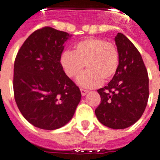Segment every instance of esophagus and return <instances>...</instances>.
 <instances>
[{
	"instance_id": "1",
	"label": "esophagus",
	"mask_w": 160,
	"mask_h": 160,
	"mask_svg": "<svg viewBox=\"0 0 160 160\" xmlns=\"http://www.w3.org/2000/svg\"><path fill=\"white\" fill-rule=\"evenodd\" d=\"M80 91H81V93L82 96H85L88 93V90L84 89V88H81V89H80Z\"/></svg>"
}]
</instances>
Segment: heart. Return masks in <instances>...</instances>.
Masks as SVG:
<instances>
[{"label": "heart", "instance_id": "heart-1", "mask_svg": "<svg viewBox=\"0 0 160 160\" xmlns=\"http://www.w3.org/2000/svg\"><path fill=\"white\" fill-rule=\"evenodd\" d=\"M66 75L78 78V83L83 88L98 86L101 81L108 82L115 77L119 68L120 56L117 48L104 39L88 38L74 45L73 52L65 51L60 59Z\"/></svg>", "mask_w": 160, "mask_h": 160}]
</instances>
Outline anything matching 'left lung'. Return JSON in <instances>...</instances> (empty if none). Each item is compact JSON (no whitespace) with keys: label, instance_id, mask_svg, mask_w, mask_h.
Returning a JSON list of instances; mask_svg holds the SVG:
<instances>
[{"label":"left lung","instance_id":"left-lung-1","mask_svg":"<svg viewBox=\"0 0 160 160\" xmlns=\"http://www.w3.org/2000/svg\"><path fill=\"white\" fill-rule=\"evenodd\" d=\"M115 41L120 56L118 71L107 86L98 90L101 102L95 115L105 127L125 129L141 118L147 106L148 76L134 44L121 33Z\"/></svg>","mask_w":160,"mask_h":160}]
</instances>
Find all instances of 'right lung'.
I'll use <instances>...</instances> for the list:
<instances>
[{
    "label": "right lung",
    "mask_w": 160,
    "mask_h": 160,
    "mask_svg": "<svg viewBox=\"0 0 160 160\" xmlns=\"http://www.w3.org/2000/svg\"><path fill=\"white\" fill-rule=\"evenodd\" d=\"M71 34L50 27L36 30L18 52L13 90L17 105L29 123L56 130L73 117L79 88L64 72L60 59Z\"/></svg>",
    "instance_id": "add662e5"
}]
</instances>
